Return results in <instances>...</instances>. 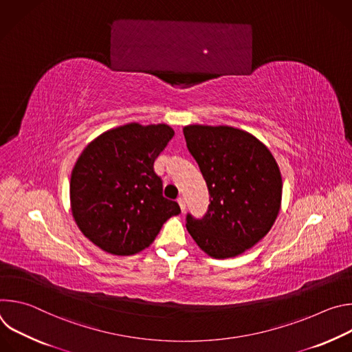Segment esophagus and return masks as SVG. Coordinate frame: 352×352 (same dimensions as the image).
<instances>
[{
  "label": "esophagus",
  "mask_w": 352,
  "mask_h": 352,
  "mask_svg": "<svg viewBox=\"0 0 352 352\" xmlns=\"http://www.w3.org/2000/svg\"><path fill=\"white\" fill-rule=\"evenodd\" d=\"M177 202H178V205H179V208H181V210H182V213H184V212H185V206H186V205H185V199H184V197H178Z\"/></svg>",
  "instance_id": "esophagus-1"
}]
</instances>
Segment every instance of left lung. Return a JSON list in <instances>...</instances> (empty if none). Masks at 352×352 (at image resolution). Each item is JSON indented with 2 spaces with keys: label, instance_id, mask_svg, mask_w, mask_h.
<instances>
[{
  "label": "left lung",
  "instance_id": "8db88e82",
  "mask_svg": "<svg viewBox=\"0 0 352 352\" xmlns=\"http://www.w3.org/2000/svg\"><path fill=\"white\" fill-rule=\"evenodd\" d=\"M184 136L210 195L202 219L186 214V230L209 256H238L258 243L277 219L280 168L270 150L245 131L188 125Z\"/></svg>",
  "mask_w": 352,
  "mask_h": 352
}]
</instances>
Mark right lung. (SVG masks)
I'll list each match as a JSON object with an SVG mask.
<instances>
[{
    "label": "right lung",
    "mask_w": 352,
    "mask_h": 352,
    "mask_svg": "<svg viewBox=\"0 0 352 352\" xmlns=\"http://www.w3.org/2000/svg\"><path fill=\"white\" fill-rule=\"evenodd\" d=\"M173 136L166 124L132 122L85 147L71 175V210L79 230L100 249L135 255L181 213L177 202L163 196V181L153 168Z\"/></svg>",
    "instance_id": "right-lung-1"
}]
</instances>
